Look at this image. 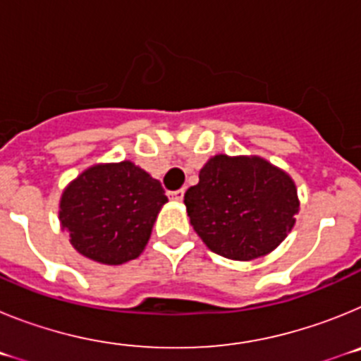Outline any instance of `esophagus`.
Listing matches in <instances>:
<instances>
[{
  "label": "esophagus",
  "mask_w": 361,
  "mask_h": 361,
  "mask_svg": "<svg viewBox=\"0 0 361 361\" xmlns=\"http://www.w3.org/2000/svg\"><path fill=\"white\" fill-rule=\"evenodd\" d=\"M168 197L175 202H180L184 199V190H175V191H168Z\"/></svg>",
  "instance_id": "34e87169"
}]
</instances>
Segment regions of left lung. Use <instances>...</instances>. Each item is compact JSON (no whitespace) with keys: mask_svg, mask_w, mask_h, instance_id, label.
Listing matches in <instances>:
<instances>
[{"mask_svg":"<svg viewBox=\"0 0 361 361\" xmlns=\"http://www.w3.org/2000/svg\"><path fill=\"white\" fill-rule=\"evenodd\" d=\"M191 226L213 253L253 260L295 226L298 197L288 173L260 157L215 155L184 193Z\"/></svg>","mask_w":361,"mask_h":361,"instance_id":"8db88e82","label":"left lung"}]
</instances>
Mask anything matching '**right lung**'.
I'll return each mask as SVG.
<instances>
[{"mask_svg":"<svg viewBox=\"0 0 361 361\" xmlns=\"http://www.w3.org/2000/svg\"><path fill=\"white\" fill-rule=\"evenodd\" d=\"M166 202L161 183L133 162L97 164L63 191L59 220L79 253L117 266L142 253Z\"/></svg>","mask_w":361,"mask_h":361,"instance_id":"right-lung-1","label":"right lung"}]
</instances>
